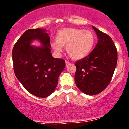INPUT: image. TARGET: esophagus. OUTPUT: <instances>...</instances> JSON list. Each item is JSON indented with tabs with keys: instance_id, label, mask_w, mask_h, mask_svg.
Returning a JSON list of instances; mask_svg holds the SVG:
<instances>
[{
	"instance_id": "esophagus-1",
	"label": "esophagus",
	"mask_w": 129,
	"mask_h": 129,
	"mask_svg": "<svg viewBox=\"0 0 129 129\" xmlns=\"http://www.w3.org/2000/svg\"><path fill=\"white\" fill-rule=\"evenodd\" d=\"M70 62H69V61H67V60H66V66H69V65H70Z\"/></svg>"
}]
</instances>
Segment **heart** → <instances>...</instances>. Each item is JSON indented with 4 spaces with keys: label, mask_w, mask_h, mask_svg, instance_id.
Instances as JSON below:
<instances>
[{
    "label": "heart",
    "mask_w": 129,
    "mask_h": 129,
    "mask_svg": "<svg viewBox=\"0 0 129 129\" xmlns=\"http://www.w3.org/2000/svg\"><path fill=\"white\" fill-rule=\"evenodd\" d=\"M95 43V36L91 31L67 28L60 29L56 35V42L51 44L57 54L66 47L68 55L74 60L84 58L89 54Z\"/></svg>",
    "instance_id": "heart-1"
}]
</instances>
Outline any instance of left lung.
I'll use <instances>...</instances> for the list:
<instances>
[{"label": "left lung", "mask_w": 129, "mask_h": 129, "mask_svg": "<svg viewBox=\"0 0 129 129\" xmlns=\"http://www.w3.org/2000/svg\"><path fill=\"white\" fill-rule=\"evenodd\" d=\"M93 28L98 38L95 48L88 56L75 63V83L88 95L99 94L108 86L118 60V52L112 38L94 26Z\"/></svg>", "instance_id": "8db88e82"}]
</instances>
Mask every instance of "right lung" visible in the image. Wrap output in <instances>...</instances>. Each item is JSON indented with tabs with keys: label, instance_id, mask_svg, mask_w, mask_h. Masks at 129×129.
Listing matches in <instances>:
<instances>
[{
	"label": "right lung",
	"instance_id": "obj_1",
	"mask_svg": "<svg viewBox=\"0 0 129 129\" xmlns=\"http://www.w3.org/2000/svg\"><path fill=\"white\" fill-rule=\"evenodd\" d=\"M50 39L45 29H28L17 40L12 51L16 78L37 97L46 98L53 93L66 67L63 59H55L51 55ZM33 40H39L42 47L31 46Z\"/></svg>",
	"mask_w": 129,
	"mask_h": 129
}]
</instances>
